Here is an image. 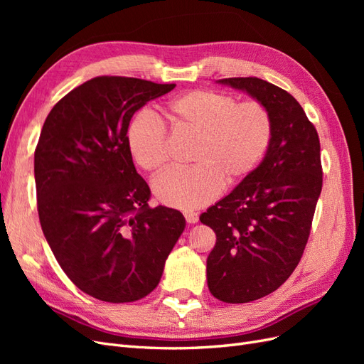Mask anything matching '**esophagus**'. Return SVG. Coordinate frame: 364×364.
<instances>
[{
    "instance_id": "34e87169",
    "label": "esophagus",
    "mask_w": 364,
    "mask_h": 364,
    "mask_svg": "<svg viewBox=\"0 0 364 364\" xmlns=\"http://www.w3.org/2000/svg\"><path fill=\"white\" fill-rule=\"evenodd\" d=\"M183 215H185V220L188 223H197V222H199V214L194 213V211H185Z\"/></svg>"
}]
</instances>
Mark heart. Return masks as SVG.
Returning <instances> with one entry per match:
<instances>
[{
    "label": "heart",
    "mask_w": 364,
    "mask_h": 364,
    "mask_svg": "<svg viewBox=\"0 0 364 364\" xmlns=\"http://www.w3.org/2000/svg\"><path fill=\"white\" fill-rule=\"evenodd\" d=\"M171 124L196 138L190 168H171L153 181L164 205L194 209L214 200L223 186L246 181L266 156L273 119L258 100L208 90L185 92L165 107ZM130 155L142 170L159 171L168 161V138L162 121L150 112L136 115L127 129Z\"/></svg>",
    "instance_id": "heart-1"
}]
</instances>
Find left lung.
<instances>
[{
    "mask_svg": "<svg viewBox=\"0 0 364 364\" xmlns=\"http://www.w3.org/2000/svg\"><path fill=\"white\" fill-rule=\"evenodd\" d=\"M217 83L246 91L273 119L258 168L200 215L217 237L206 259L209 291L245 304L279 289L302 258L322 191L321 142L302 106L279 86L258 77Z\"/></svg>",
    "mask_w": 364,
    "mask_h": 364,
    "instance_id": "left-lung-1",
    "label": "left lung"
}]
</instances>
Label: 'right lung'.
I'll return each mask as SVG.
<instances>
[{"mask_svg": "<svg viewBox=\"0 0 364 364\" xmlns=\"http://www.w3.org/2000/svg\"><path fill=\"white\" fill-rule=\"evenodd\" d=\"M174 86L94 77L43 123L35 150L42 232L67 277L95 299L134 302L155 290L185 229L178 209L149 206L127 146L134 114Z\"/></svg>", "mask_w": 364, "mask_h": 364, "instance_id": "1", "label": "right lung"}]
</instances>
